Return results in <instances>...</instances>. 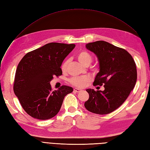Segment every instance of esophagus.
I'll return each mask as SVG.
<instances>
[{
	"label": "esophagus",
	"mask_w": 150,
	"mask_h": 150,
	"mask_svg": "<svg viewBox=\"0 0 150 150\" xmlns=\"http://www.w3.org/2000/svg\"><path fill=\"white\" fill-rule=\"evenodd\" d=\"M81 89H78V88H74V91L76 92V93H79L81 91Z\"/></svg>",
	"instance_id": "obj_1"
}]
</instances>
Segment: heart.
<instances>
[{
  "label": "heart",
  "instance_id": "obj_1",
  "mask_svg": "<svg viewBox=\"0 0 150 150\" xmlns=\"http://www.w3.org/2000/svg\"><path fill=\"white\" fill-rule=\"evenodd\" d=\"M76 57L81 64L84 66H88L90 64L93 60V55L90 52L83 50L81 51L78 53L76 54ZM68 64V61L65 60L62 63L61 69L62 72H65L67 69V67ZM98 66V64L94 65V67H96ZM90 80L89 77L88 76H74L72 77L69 79V82L72 85L79 88H82L87 84Z\"/></svg>",
  "mask_w": 150,
  "mask_h": 150
}]
</instances>
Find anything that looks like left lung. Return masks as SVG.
<instances>
[{"instance_id":"1","label":"left lung","mask_w":150,"mask_h":150,"mask_svg":"<svg viewBox=\"0 0 150 150\" xmlns=\"http://www.w3.org/2000/svg\"><path fill=\"white\" fill-rule=\"evenodd\" d=\"M97 56L99 72L93 86L104 85V91L86 89L89 99L84 106L89 111L107 115L118 108L128 98L137 79V66L133 57L125 49L103 40L86 44Z\"/></svg>"}]
</instances>
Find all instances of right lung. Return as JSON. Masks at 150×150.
<instances>
[{"instance_id":"right-lung-1","label":"right lung","mask_w":150,"mask_h":150,"mask_svg":"<svg viewBox=\"0 0 150 150\" xmlns=\"http://www.w3.org/2000/svg\"><path fill=\"white\" fill-rule=\"evenodd\" d=\"M76 46L74 44L48 43L27 53L17 66L13 92L22 108L34 118L46 120L59 111L64 97L73 91L63 85L53 91L50 82L62 74L63 60Z\"/></svg>"}]
</instances>
